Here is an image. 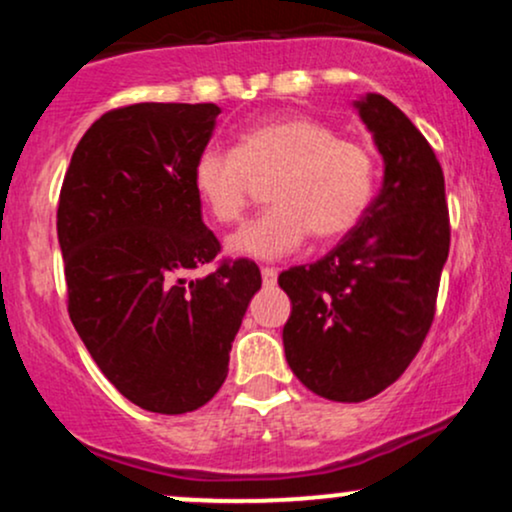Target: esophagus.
<instances>
[{"instance_id":"obj_1","label":"esophagus","mask_w":512,"mask_h":512,"mask_svg":"<svg viewBox=\"0 0 512 512\" xmlns=\"http://www.w3.org/2000/svg\"><path fill=\"white\" fill-rule=\"evenodd\" d=\"M276 276H279V272H276L274 267H262L264 286H274L276 284Z\"/></svg>"}]
</instances>
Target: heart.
Wrapping results in <instances>:
<instances>
[{
	"label": "heart",
	"mask_w": 512,
	"mask_h": 512,
	"mask_svg": "<svg viewBox=\"0 0 512 512\" xmlns=\"http://www.w3.org/2000/svg\"><path fill=\"white\" fill-rule=\"evenodd\" d=\"M264 214L228 238L233 255L279 260L313 236L330 243L351 233L375 192V158L313 117L286 115L240 132L233 151L207 149L192 166V187L209 216L233 223L255 182H267Z\"/></svg>",
	"instance_id": "1"
}]
</instances>
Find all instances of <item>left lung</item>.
<instances>
[{
	"mask_svg": "<svg viewBox=\"0 0 512 512\" xmlns=\"http://www.w3.org/2000/svg\"><path fill=\"white\" fill-rule=\"evenodd\" d=\"M354 108L383 156V187L337 248L279 274L291 298L286 361L332 402L375 397L414 361L450 250L445 178L431 144L380 93Z\"/></svg>",
	"mask_w": 512,
	"mask_h": 512,
	"instance_id": "1",
	"label": "left lung"
}]
</instances>
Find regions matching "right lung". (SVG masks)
<instances>
[{
	"instance_id": "1",
	"label": "right lung",
	"mask_w": 512,
	"mask_h": 512,
	"mask_svg": "<svg viewBox=\"0 0 512 512\" xmlns=\"http://www.w3.org/2000/svg\"><path fill=\"white\" fill-rule=\"evenodd\" d=\"M214 103H137L98 117L64 175L57 238L69 317L88 354L129 402L185 414L209 402L262 276L252 260H214L192 166Z\"/></svg>"
}]
</instances>
